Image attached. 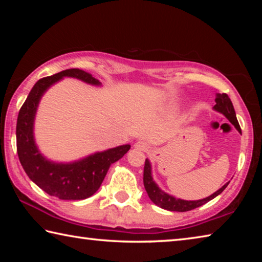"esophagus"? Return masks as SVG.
Wrapping results in <instances>:
<instances>
[{
	"label": "esophagus",
	"mask_w": 262,
	"mask_h": 262,
	"mask_svg": "<svg viewBox=\"0 0 262 262\" xmlns=\"http://www.w3.org/2000/svg\"><path fill=\"white\" fill-rule=\"evenodd\" d=\"M134 148L136 150H140V151H147V150L149 149V145H148L147 142L139 141V142H136V143L134 144Z\"/></svg>",
	"instance_id": "obj_1"
}]
</instances>
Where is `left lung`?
<instances>
[{"instance_id": "obj_1", "label": "left lung", "mask_w": 262, "mask_h": 262, "mask_svg": "<svg viewBox=\"0 0 262 262\" xmlns=\"http://www.w3.org/2000/svg\"><path fill=\"white\" fill-rule=\"evenodd\" d=\"M215 101L216 104L212 108L217 111V112L223 114L224 117L232 123L234 128H236L239 133H242L241 127H239V123L237 120V117H236V112H234L233 105L231 103V100H230L229 96L227 94H217ZM229 183L222 186L219 190H216L215 193H212L210 196L201 199V200L188 201V200H183V199H177L176 196H173V195L167 194L158 187V185L155 183V180L152 178L151 163H150L148 158L145 159L144 172H143L144 188L147 190L150 200H151L155 205L163 208V209H166L170 211H188V210L195 209V208L200 206H203L205 203L212 200V199L216 198L217 195H220L222 192H223V190L227 188Z\"/></svg>"}]
</instances>
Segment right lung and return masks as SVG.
<instances>
[{"mask_svg": "<svg viewBox=\"0 0 262 262\" xmlns=\"http://www.w3.org/2000/svg\"><path fill=\"white\" fill-rule=\"evenodd\" d=\"M64 77L76 78L90 85H101L98 79L81 69H67L39 79L17 118V154L29 178L47 194L61 200H84L98 190L111 164L125 156L130 144L119 145L68 163L53 162L43 156L34 140L35 114L43 94Z\"/></svg>", "mask_w": 262, "mask_h": 262, "instance_id": "add662e5", "label": "right lung"}]
</instances>
